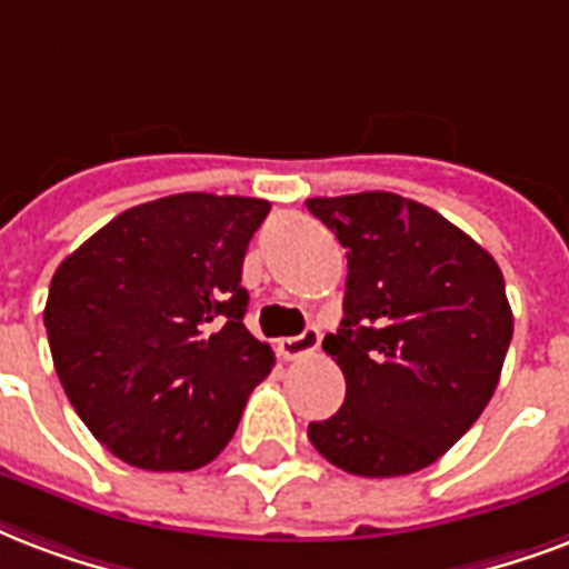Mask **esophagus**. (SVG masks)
Wrapping results in <instances>:
<instances>
[{"label": "esophagus", "instance_id": "esophagus-1", "mask_svg": "<svg viewBox=\"0 0 569 569\" xmlns=\"http://www.w3.org/2000/svg\"><path fill=\"white\" fill-rule=\"evenodd\" d=\"M316 349H319V331L316 328H307L298 337H283V340L277 342V352H280L283 361H298V358L316 352Z\"/></svg>", "mask_w": 569, "mask_h": 569}]
</instances>
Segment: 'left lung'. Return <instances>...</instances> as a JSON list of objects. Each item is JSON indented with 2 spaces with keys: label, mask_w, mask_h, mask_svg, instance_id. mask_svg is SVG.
<instances>
[{
  "label": "left lung",
  "mask_w": 569,
  "mask_h": 569,
  "mask_svg": "<svg viewBox=\"0 0 569 569\" xmlns=\"http://www.w3.org/2000/svg\"><path fill=\"white\" fill-rule=\"evenodd\" d=\"M307 208L349 259L340 331L322 340L346 400L307 436L358 477L432 466L498 388L513 337L501 268L439 211L397 193L316 197Z\"/></svg>",
  "instance_id": "left-lung-1"
}]
</instances>
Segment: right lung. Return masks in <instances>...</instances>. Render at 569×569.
I'll use <instances>...</instances> for the list:
<instances>
[{
    "instance_id": "obj_1",
    "label": "right lung",
    "mask_w": 569,
    "mask_h": 569,
    "mask_svg": "<svg viewBox=\"0 0 569 569\" xmlns=\"http://www.w3.org/2000/svg\"><path fill=\"white\" fill-rule=\"evenodd\" d=\"M271 202L176 193L98 229L56 268L43 325L68 400L146 471L208 466L274 352L244 328L241 266Z\"/></svg>"
}]
</instances>
